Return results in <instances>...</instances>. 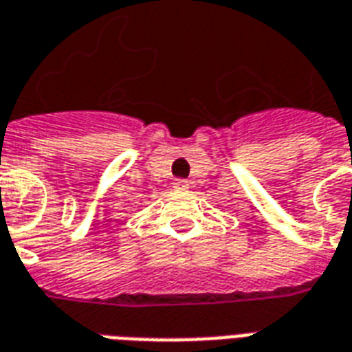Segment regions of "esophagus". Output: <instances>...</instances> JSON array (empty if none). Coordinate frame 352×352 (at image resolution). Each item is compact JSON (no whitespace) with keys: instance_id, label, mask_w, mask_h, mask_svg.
<instances>
[{"instance_id":"1","label":"esophagus","mask_w":352,"mask_h":352,"mask_svg":"<svg viewBox=\"0 0 352 352\" xmlns=\"http://www.w3.org/2000/svg\"><path fill=\"white\" fill-rule=\"evenodd\" d=\"M173 184H175V188H181V190L186 188V186H188V184H186V181H184V179H177V181H175V183H173Z\"/></svg>"}]
</instances>
